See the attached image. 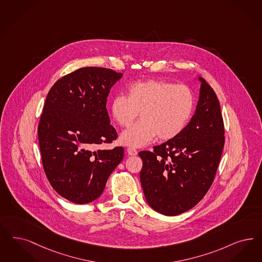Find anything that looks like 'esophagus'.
<instances>
[{"label":"esophagus","mask_w":262,"mask_h":262,"mask_svg":"<svg viewBox=\"0 0 262 262\" xmlns=\"http://www.w3.org/2000/svg\"><path fill=\"white\" fill-rule=\"evenodd\" d=\"M126 152H127L129 156H136L137 155V151H136L135 148H132V147H128L126 149Z\"/></svg>","instance_id":"34e87169"}]
</instances>
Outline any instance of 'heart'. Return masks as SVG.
<instances>
[{
  "mask_svg": "<svg viewBox=\"0 0 262 262\" xmlns=\"http://www.w3.org/2000/svg\"><path fill=\"white\" fill-rule=\"evenodd\" d=\"M193 107L194 96L190 87L153 79L130 85L127 97L116 96L111 102V113L121 126H130L140 113L142 119L122 133L121 141L142 147L157 136L163 141L179 136Z\"/></svg>",
  "mask_w": 262,
  "mask_h": 262,
  "instance_id": "obj_1",
  "label": "heart"
}]
</instances>
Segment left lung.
<instances>
[{
	"mask_svg": "<svg viewBox=\"0 0 262 262\" xmlns=\"http://www.w3.org/2000/svg\"><path fill=\"white\" fill-rule=\"evenodd\" d=\"M201 81L194 115L179 136L141 151L140 182L148 204L165 216L194 207L212 186L225 145V126L215 91Z\"/></svg>",
	"mask_w": 262,
	"mask_h": 262,
	"instance_id": "8db88e82",
	"label": "left lung"
}]
</instances>
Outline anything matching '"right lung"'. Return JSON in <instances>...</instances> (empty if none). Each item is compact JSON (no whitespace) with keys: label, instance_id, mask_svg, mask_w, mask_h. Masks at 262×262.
I'll use <instances>...</instances> for the list:
<instances>
[{"label":"right lung","instance_id":"1","mask_svg":"<svg viewBox=\"0 0 262 262\" xmlns=\"http://www.w3.org/2000/svg\"><path fill=\"white\" fill-rule=\"evenodd\" d=\"M122 76L111 69L81 68L55 82L47 94L37 126L42 166L52 188L73 203L98 199L124 158L121 146L95 150L117 139L106 101Z\"/></svg>","mask_w":262,"mask_h":262}]
</instances>
